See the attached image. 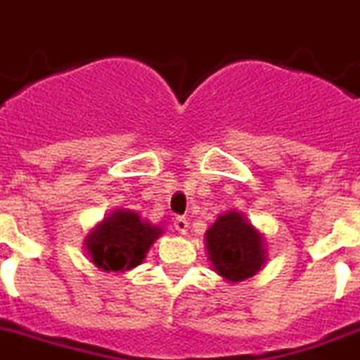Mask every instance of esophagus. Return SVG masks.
Segmentation results:
<instances>
[{
    "mask_svg": "<svg viewBox=\"0 0 360 360\" xmlns=\"http://www.w3.org/2000/svg\"><path fill=\"white\" fill-rule=\"evenodd\" d=\"M174 226H176L177 232L183 233V236L188 232V221H186L184 217H176V221H174Z\"/></svg>",
    "mask_w": 360,
    "mask_h": 360,
    "instance_id": "esophagus-1",
    "label": "esophagus"
}]
</instances>
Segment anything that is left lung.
I'll list each match as a JSON object with an SVG mask.
<instances>
[{"instance_id": "1", "label": "left lung", "mask_w": 360, "mask_h": 360, "mask_svg": "<svg viewBox=\"0 0 360 360\" xmlns=\"http://www.w3.org/2000/svg\"><path fill=\"white\" fill-rule=\"evenodd\" d=\"M208 261L228 283L254 277L266 262L264 237L245 214L230 210L219 215L205 233Z\"/></svg>"}]
</instances>
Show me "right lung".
Here are the masks:
<instances>
[{"mask_svg":"<svg viewBox=\"0 0 360 360\" xmlns=\"http://www.w3.org/2000/svg\"><path fill=\"white\" fill-rule=\"evenodd\" d=\"M161 233V228L143 221L136 212L117 208L90 230L85 250L99 270L123 274L141 264Z\"/></svg>","mask_w":360,"mask_h":360,"instance_id":"1","label":"right lung"}]
</instances>
